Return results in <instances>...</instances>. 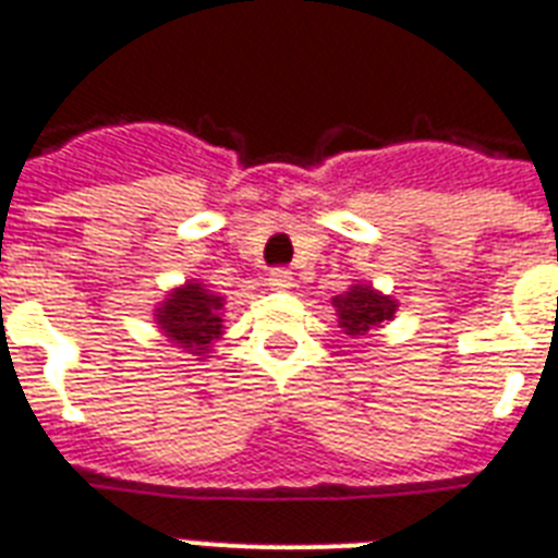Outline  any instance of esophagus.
Segmentation results:
<instances>
[{"label": "esophagus", "instance_id": "esophagus-1", "mask_svg": "<svg viewBox=\"0 0 558 558\" xmlns=\"http://www.w3.org/2000/svg\"><path fill=\"white\" fill-rule=\"evenodd\" d=\"M269 287L271 289H289L292 287V271L287 266H278V269L269 271Z\"/></svg>", "mask_w": 558, "mask_h": 558}]
</instances>
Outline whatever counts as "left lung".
Wrapping results in <instances>:
<instances>
[{
  "label": "left lung",
  "mask_w": 558,
  "mask_h": 558,
  "mask_svg": "<svg viewBox=\"0 0 558 558\" xmlns=\"http://www.w3.org/2000/svg\"><path fill=\"white\" fill-rule=\"evenodd\" d=\"M332 306H336L339 324L348 336H367L381 322H390L393 313H397V304L388 295L373 292L365 283H356L344 295L332 298Z\"/></svg>",
  "instance_id": "8db88e82"
}]
</instances>
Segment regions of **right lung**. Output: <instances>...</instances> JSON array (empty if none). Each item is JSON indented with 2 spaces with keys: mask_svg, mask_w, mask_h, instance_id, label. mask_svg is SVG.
<instances>
[{
  "mask_svg": "<svg viewBox=\"0 0 558 558\" xmlns=\"http://www.w3.org/2000/svg\"><path fill=\"white\" fill-rule=\"evenodd\" d=\"M219 306L222 298L210 295L208 289H202V283H187L156 310V322L179 348L205 350L222 332Z\"/></svg>",
  "mask_w": 558,
  "mask_h": 558,
  "instance_id": "1",
  "label": "right lung"
}]
</instances>
